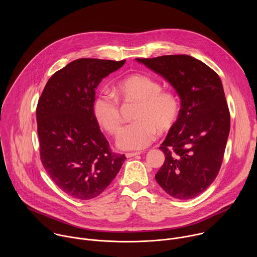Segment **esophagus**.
Returning <instances> with one entry per match:
<instances>
[{
	"mask_svg": "<svg viewBox=\"0 0 257 257\" xmlns=\"http://www.w3.org/2000/svg\"><path fill=\"white\" fill-rule=\"evenodd\" d=\"M138 155H140V153H127L126 158H132V157H136Z\"/></svg>",
	"mask_w": 257,
	"mask_h": 257,
	"instance_id": "esophagus-1",
	"label": "esophagus"
}]
</instances>
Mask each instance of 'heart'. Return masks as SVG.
<instances>
[{
  "label": "heart",
  "instance_id": "b5f03b06",
  "mask_svg": "<svg viewBox=\"0 0 257 257\" xmlns=\"http://www.w3.org/2000/svg\"><path fill=\"white\" fill-rule=\"evenodd\" d=\"M114 93L125 102H138L133 124L126 126L117 138V146L124 151H141L149 146L158 131L170 130L178 120L180 101L175 92L164 90L157 79L142 74L123 78ZM93 116L106 132L117 134L122 125L118 99L107 91L96 94L92 104Z\"/></svg>",
  "mask_w": 257,
  "mask_h": 257
}]
</instances>
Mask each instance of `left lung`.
Returning a JSON list of instances; mask_svg holds the SVG:
<instances>
[{"label": "left lung", "instance_id": "obj_1", "mask_svg": "<svg viewBox=\"0 0 257 257\" xmlns=\"http://www.w3.org/2000/svg\"><path fill=\"white\" fill-rule=\"evenodd\" d=\"M136 61L167 80L180 97L178 120L161 144L166 159L156 180L172 197L191 199L213 182L225 154L230 112L221 78L187 55Z\"/></svg>", "mask_w": 257, "mask_h": 257}]
</instances>
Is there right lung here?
<instances>
[{
	"instance_id": "1",
	"label": "right lung",
	"mask_w": 257,
	"mask_h": 257,
	"mask_svg": "<svg viewBox=\"0 0 257 257\" xmlns=\"http://www.w3.org/2000/svg\"><path fill=\"white\" fill-rule=\"evenodd\" d=\"M125 62L73 61L49 79L39 99L42 163L55 184L73 198L98 196L126 160L124 155L112 153L92 111L97 85Z\"/></svg>"
}]
</instances>
